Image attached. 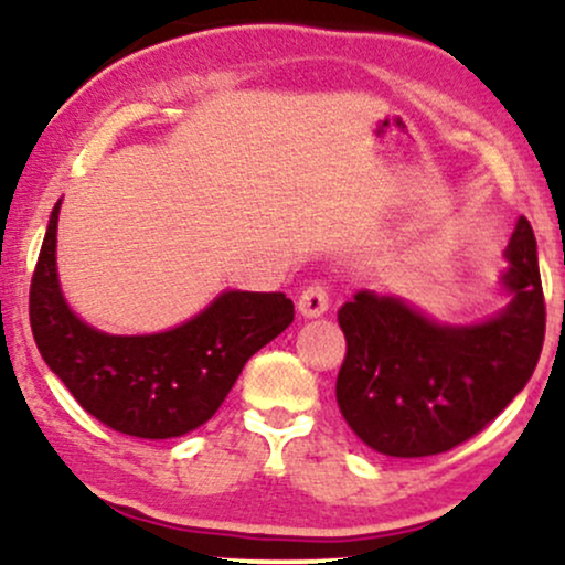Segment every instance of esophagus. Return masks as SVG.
<instances>
[{
  "label": "esophagus",
  "instance_id": "34e87169",
  "mask_svg": "<svg viewBox=\"0 0 565 565\" xmlns=\"http://www.w3.org/2000/svg\"><path fill=\"white\" fill-rule=\"evenodd\" d=\"M330 307V290L324 282H311L307 288L301 290V296H298V311H301L303 317H322L324 311Z\"/></svg>",
  "mask_w": 565,
  "mask_h": 565
}]
</instances>
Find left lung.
<instances>
[{
  "instance_id": "8db88e82",
  "label": "left lung",
  "mask_w": 565,
  "mask_h": 565,
  "mask_svg": "<svg viewBox=\"0 0 565 565\" xmlns=\"http://www.w3.org/2000/svg\"><path fill=\"white\" fill-rule=\"evenodd\" d=\"M502 285L513 294L479 324H436L394 296L360 290L338 311L347 356L335 399L360 439L391 457L455 449L494 420L526 386L545 341L536 241L519 218Z\"/></svg>"
}]
</instances>
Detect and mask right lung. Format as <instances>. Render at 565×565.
<instances>
[{
    "instance_id": "obj_1",
    "label": "right lung",
    "mask_w": 565,
    "mask_h": 565,
    "mask_svg": "<svg viewBox=\"0 0 565 565\" xmlns=\"http://www.w3.org/2000/svg\"><path fill=\"white\" fill-rule=\"evenodd\" d=\"M57 214L60 203L31 277L33 341L73 399L118 434L174 439L203 426L227 399L245 362L294 322V301L285 294L227 290L166 333H99L60 294Z\"/></svg>"
}]
</instances>
